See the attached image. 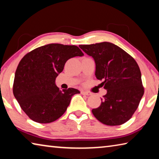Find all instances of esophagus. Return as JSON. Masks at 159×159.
<instances>
[{
  "instance_id": "obj_1",
  "label": "esophagus",
  "mask_w": 159,
  "mask_h": 159,
  "mask_svg": "<svg viewBox=\"0 0 159 159\" xmlns=\"http://www.w3.org/2000/svg\"><path fill=\"white\" fill-rule=\"evenodd\" d=\"M81 94L82 95H92V93H90V92H87V91H81Z\"/></svg>"
}]
</instances>
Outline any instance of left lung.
Wrapping results in <instances>:
<instances>
[{
    "mask_svg": "<svg viewBox=\"0 0 159 159\" xmlns=\"http://www.w3.org/2000/svg\"><path fill=\"white\" fill-rule=\"evenodd\" d=\"M79 47L95 61V76L103 80L107 93L98 108L92 112L99 121L107 125L127 122L138 109L144 95L140 69L134 58L109 42Z\"/></svg>",
    "mask_w": 159,
    "mask_h": 159,
    "instance_id": "obj_1",
    "label": "left lung"
}]
</instances>
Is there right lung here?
<instances>
[{"mask_svg":"<svg viewBox=\"0 0 159 159\" xmlns=\"http://www.w3.org/2000/svg\"><path fill=\"white\" fill-rule=\"evenodd\" d=\"M83 55L76 45L51 43L24 56L15 72L13 94L31 120L49 123L64 114L71 97L80 91L72 88L60 90L55 79L69 59Z\"/></svg>","mask_w":159,"mask_h":159,"instance_id":"right-lung-1","label":"right lung"}]
</instances>
